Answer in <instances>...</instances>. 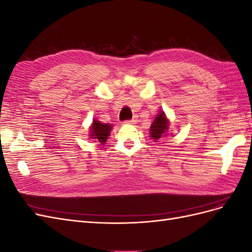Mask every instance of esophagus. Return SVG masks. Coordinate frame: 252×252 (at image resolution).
<instances>
[{"mask_svg":"<svg viewBox=\"0 0 252 252\" xmlns=\"http://www.w3.org/2000/svg\"><path fill=\"white\" fill-rule=\"evenodd\" d=\"M135 122H136V119H135V118H133V119H131V120H127V121H125L124 123H126V124H135Z\"/></svg>","mask_w":252,"mask_h":252,"instance_id":"34e87169","label":"esophagus"}]
</instances>
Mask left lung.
Segmentation results:
<instances>
[{
	"label": "left lung",
	"instance_id": "8db88e82",
	"mask_svg": "<svg viewBox=\"0 0 252 252\" xmlns=\"http://www.w3.org/2000/svg\"><path fill=\"white\" fill-rule=\"evenodd\" d=\"M169 123L166 119V116L164 112H161L156 117L154 123L151 124L150 127V135L154 140H158L161 136L166 132L167 129H168Z\"/></svg>",
	"mask_w": 252,
	"mask_h": 252
}]
</instances>
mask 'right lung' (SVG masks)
I'll list each match as a JSON object with an SVG mask.
<instances>
[{
	"label": "right lung",
	"instance_id": "add662e5",
	"mask_svg": "<svg viewBox=\"0 0 252 252\" xmlns=\"http://www.w3.org/2000/svg\"><path fill=\"white\" fill-rule=\"evenodd\" d=\"M111 126L109 124H103L98 121H94V124L91 126V138L96 139L98 142L104 144L107 140L108 135L111 130Z\"/></svg>",
	"mask_w": 252,
	"mask_h": 252
}]
</instances>
